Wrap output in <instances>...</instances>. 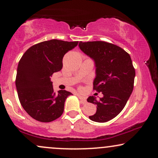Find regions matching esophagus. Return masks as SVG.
<instances>
[{
  "label": "esophagus",
  "mask_w": 158,
  "mask_h": 158,
  "mask_svg": "<svg viewBox=\"0 0 158 158\" xmlns=\"http://www.w3.org/2000/svg\"><path fill=\"white\" fill-rule=\"evenodd\" d=\"M77 96H78L79 99H80V100H81V103H83V104H85V103H87V101H86V99H85V97L82 96L81 95H77Z\"/></svg>",
  "instance_id": "esophagus-1"
}]
</instances>
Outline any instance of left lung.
<instances>
[{"mask_svg": "<svg viewBox=\"0 0 158 158\" xmlns=\"http://www.w3.org/2000/svg\"><path fill=\"white\" fill-rule=\"evenodd\" d=\"M79 47L94 60L96 77L94 90L103 95L99 99L93 96L88 98V102L97 106L96 114L89 118L106 122L122 111L132 93L135 69L131 57L120 47L103 41L81 42Z\"/></svg>", "mask_w": 158, "mask_h": 158, "instance_id": "obj_1", "label": "left lung"}]
</instances>
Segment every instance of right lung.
Here are the masks:
<instances>
[{"instance_id":"1","label":"right lung","mask_w":158,"mask_h":158,"mask_svg":"<svg viewBox=\"0 0 158 158\" xmlns=\"http://www.w3.org/2000/svg\"><path fill=\"white\" fill-rule=\"evenodd\" d=\"M78 42L51 40L31 46L19 60L16 86L20 103L36 121L50 122L61 116L64 101L71 93L54 91L50 77L61 70L62 58Z\"/></svg>"}]
</instances>
